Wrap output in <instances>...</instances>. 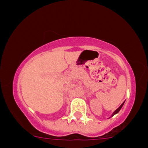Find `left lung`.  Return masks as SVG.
I'll use <instances>...</instances> for the list:
<instances>
[{
	"instance_id": "obj_1",
	"label": "left lung",
	"mask_w": 148,
	"mask_h": 148,
	"mask_svg": "<svg viewBox=\"0 0 148 148\" xmlns=\"http://www.w3.org/2000/svg\"><path fill=\"white\" fill-rule=\"evenodd\" d=\"M125 101H124V102H123V103H122V104H121V105H120V106H119V107H118V108H117V109H116V110H115V111L114 112H113V113H112L111 116V117H110V118H111V117H113V115H115V114H117V113H118V112L120 111V109H121V108H122V107H123V105H124V103H125Z\"/></svg>"
}]
</instances>
